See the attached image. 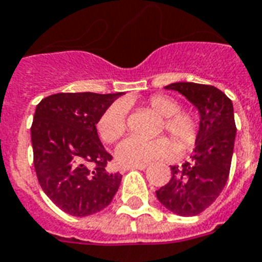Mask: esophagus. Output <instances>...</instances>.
Here are the masks:
<instances>
[{"instance_id":"34e87169","label":"esophagus","mask_w":262,"mask_h":262,"mask_svg":"<svg viewBox=\"0 0 262 262\" xmlns=\"http://www.w3.org/2000/svg\"><path fill=\"white\" fill-rule=\"evenodd\" d=\"M147 164H133V166H126L125 170H145Z\"/></svg>"}]
</instances>
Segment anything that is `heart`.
<instances>
[{"mask_svg":"<svg viewBox=\"0 0 262 262\" xmlns=\"http://www.w3.org/2000/svg\"><path fill=\"white\" fill-rule=\"evenodd\" d=\"M148 106L159 115L164 117V129L182 147H189L195 141L199 133V122L189 111H181L179 103L166 95H155L148 100ZM127 107L123 102H115L107 107L100 115L96 129L99 137L104 143H115L126 132ZM174 152V145L166 137L144 140L127 137L119 144L115 156L123 166L147 164L156 160L166 159Z\"/></svg>","mask_w":262,"mask_h":262,"instance_id":"b5f03b06","label":"heart"}]
</instances>
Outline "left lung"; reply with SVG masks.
Listing matches in <instances>:
<instances>
[{
    "mask_svg": "<svg viewBox=\"0 0 262 262\" xmlns=\"http://www.w3.org/2000/svg\"><path fill=\"white\" fill-rule=\"evenodd\" d=\"M164 88L179 92L197 108L200 125L191 160L181 167L171 166V179L156 190V197L172 213L195 216L227 183L236 133L234 107L224 92L212 85L172 83Z\"/></svg>",
    "mask_w": 262,
    "mask_h": 262,
    "instance_id": "1",
    "label": "left lung"
}]
</instances>
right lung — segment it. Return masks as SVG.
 <instances>
[{
	"instance_id": "add662e5",
	"label": "right lung",
	"mask_w": 262,
	"mask_h": 262,
	"mask_svg": "<svg viewBox=\"0 0 262 262\" xmlns=\"http://www.w3.org/2000/svg\"><path fill=\"white\" fill-rule=\"evenodd\" d=\"M118 94H54L36 106L31 126L39 185L72 216L94 215L113 201L122 175L107 171L113 156L99 140L96 123Z\"/></svg>"
}]
</instances>
